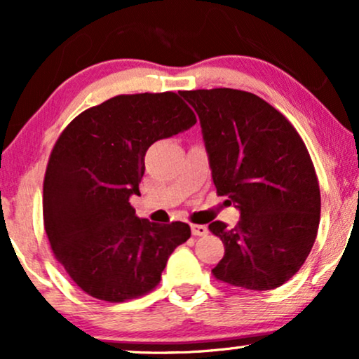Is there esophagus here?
<instances>
[{
	"instance_id": "1",
	"label": "esophagus",
	"mask_w": 359,
	"mask_h": 359,
	"mask_svg": "<svg viewBox=\"0 0 359 359\" xmlns=\"http://www.w3.org/2000/svg\"><path fill=\"white\" fill-rule=\"evenodd\" d=\"M191 232H193V235H196V237H204V235L209 233V229L205 227V225L193 224L191 225Z\"/></svg>"
}]
</instances>
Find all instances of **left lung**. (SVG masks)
<instances>
[{"mask_svg":"<svg viewBox=\"0 0 359 359\" xmlns=\"http://www.w3.org/2000/svg\"><path fill=\"white\" fill-rule=\"evenodd\" d=\"M194 107L220 196L238 209L233 229L215 220L224 258L214 276L235 287L269 291L299 271L320 222L312 160L281 112L252 93L215 88L181 91Z\"/></svg>","mask_w":359,"mask_h":359,"instance_id":"8db88e82","label":"left lung"}]
</instances>
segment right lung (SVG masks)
Segmentation results:
<instances>
[{
	"instance_id": "right-lung-1",
	"label": "right lung",
	"mask_w": 359,
	"mask_h": 359,
	"mask_svg": "<svg viewBox=\"0 0 359 359\" xmlns=\"http://www.w3.org/2000/svg\"><path fill=\"white\" fill-rule=\"evenodd\" d=\"M196 124L176 93L111 97L75 117L53 147L43 180V224L53 255L90 296L124 302L160 283L191 237L184 222L137 217L145 154Z\"/></svg>"
}]
</instances>
